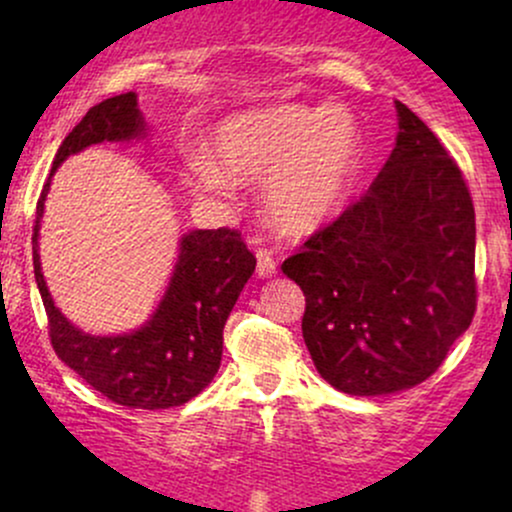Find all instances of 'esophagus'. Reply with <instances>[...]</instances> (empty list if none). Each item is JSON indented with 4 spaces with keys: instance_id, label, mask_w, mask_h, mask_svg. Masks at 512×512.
I'll return each instance as SVG.
<instances>
[{
    "instance_id": "esophagus-1",
    "label": "esophagus",
    "mask_w": 512,
    "mask_h": 512,
    "mask_svg": "<svg viewBox=\"0 0 512 512\" xmlns=\"http://www.w3.org/2000/svg\"><path fill=\"white\" fill-rule=\"evenodd\" d=\"M255 255H257V274H260L262 279H264V276H274L276 274V260H274L272 250L257 248Z\"/></svg>"
}]
</instances>
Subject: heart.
<instances>
[{
    "label": "heart",
    "mask_w": 512,
    "mask_h": 512,
    "mask_svg": "<svg viewBox=\"0 0 512 512\" xmlns=\"http://www.w3.org/2000/svg\"><path fill=\"white\" fill-rule=\"evenodd\" d=\"M221 163L209 154L190 158L199 190L223 195L233 173L272 175L267 204L286 228H313L342 204L361 163V134L349 113L330 105H276L233 115L216 132Z\"/></svg>",
    "instance_id": "obj_1"
}]
</instances>
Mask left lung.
Returning a JSON list of instances; mask_svg holds the SVG:
<instances>
[{
	"mask_svg": "<svg viewBox=\"0 0 512 512\" xmlns=\"http://www.w3.org/2000/svg\"><path fill=\"white\" fill-rule=\"evenodd\" d=\"M397 146L358 202L281 269L322 378L358 397L424 383L477 313L474 204L455 158L397 101Z\"/></svg>",
	"mask_w": 512,
	"mask_h": 512,
	"instance_id": "left-lung-1",
	"label": "left lung"
}]
</instances>
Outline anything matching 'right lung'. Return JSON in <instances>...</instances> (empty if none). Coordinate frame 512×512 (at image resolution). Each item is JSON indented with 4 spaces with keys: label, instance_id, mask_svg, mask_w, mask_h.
Segmentation results:
<instances>
[{
    "label": "right lung",
    "instance_id": "obj_1",
    "mask_svg": "<svg viewBox=\"0 0 512 512\" xmlns=\"http://www.w3.org/2000/svg\"><path fill=\"white\" fill-rule=\"evenodd\" d=\"M144 132L132 91L93 105L64 137L52 170L67 156L98 142H125ZM50 180L43 185L33 226V267L48 313L55 354L93 390L132 409H168L190 402L221 366L223 325L255 272V255L238 228L192 231L156 315L132 334L91 337L64 320L52 303L38 262V226Z\"/></svg>",
    "mask_w": 512,
    "mask_h": 512
}]
</instances>
